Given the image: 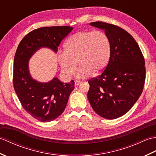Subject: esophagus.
Masks as SVG:
<instances>
[{"mask_svg": "<svg viewBox=\"0 0 156 156\" xmlns=\"http://www.w3.org/2000/svg\"><path fill=\"white\" fill-rule=\"evenodd\" d=\"M81 81H78V80H76L75 82H74V84H75V86H78V85H79L80 84V83H81Z\"/></svg>", "mask_w": 156, "mask_h": 156, "instance_id": "esophagus-1", "label": "esophagus"}]
</instances>
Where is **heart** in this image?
<instances>
[{"label":"heart","instance_id":"b5f03b06","mask_svg":"<svg viewBox=\"0 0 156 156\" xmlns=\"http://www.w3.org/2000/svg\"><path fill=\"white\" fill-rule=\"evenodd\" d=\"M65 51L58 54L61 71L69 77L76 73L77 78H86L98 74L107 66L111 54V43L104 32L80 31L72 35L66 41Z\"/></svg>","mask_w":156,"mask_h":156}]
</instances>
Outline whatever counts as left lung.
Returning a JSON list of instances; mask_svg holds the SVG:
<instances>
[{"instance_id":"left-lung-1","label":"left lung","mask_w":156,"mask_h":156,"mask_svg":"<svg viewBox=\"0 0 156 156\" xmlns=\"http://www.w3.org/2000/svg\"><path fill=\"white\" fill-rule=\"evenodd\" d=\"M90 25L105 31L111 43V54L102 74L88 81V99L98 115L115 119L127 113L142 93L144 58L136 41L125 29L102 21Z\"/></svg>"}]
</instances>
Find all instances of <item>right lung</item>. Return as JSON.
<instances>
[{
  "instance_id": "add662e5",
  "label": "right lung",
  "mask_w": 156,
  "mask_h": 156,
  "mask_svg": "<svg viewBox=\"0 0 156 156\" xmlns=\"http://www.w3.org/2000/svg\"><path fill=\"white\" fill-rule=\"evenodd\" d=\"M73 28L69 26L44 27L29 32L16 49L13 66V86L23 108L41 122L58 118L65 110L74 81L64 83L58 78L48 82H39L31 77L29 60L41 48L54 52Z\"/></svg>"
}]
</instances>
